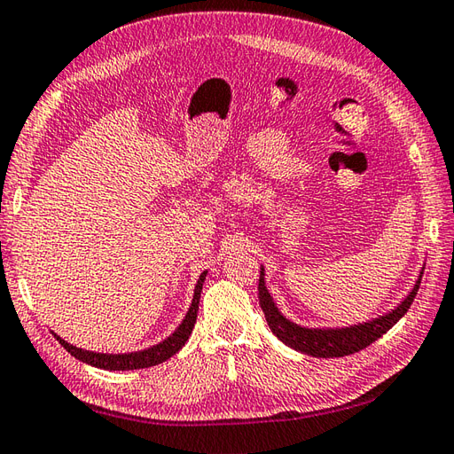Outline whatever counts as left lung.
Instances as JSON below:
<instances>
[{
  "instance_id": "1",
  "label": "left lung",
  "mask_w": 454,
  "mask_h": 454,
  "mask_svg": "<svg viewBox=\"0 0 454 454\" xmlns=\"http://www.w3.org/2000/svg\"><path fill=\"white\" fill-rule=\"evenodd\" d=\"M421 276L423 272H419L418 282L413 284V288L408 295H405V300L402 303H397V308L384 313L380 317L370 319L366 323H358V325H348V327L309 329V327L298 325V323H292L290 319H286L280 313V309L276 308L270 292L266 290L262 266H261V280H258V300H261V308L264 311L268 327L272 329L274 335L278 337L282 343L309 356L335 358V356H347V355L358 353V350L366 348L370 343H374L376 339H380L386 331H390L395 323L408 313L415 294L419 290Z\"/></svg>"
}]
</instances>
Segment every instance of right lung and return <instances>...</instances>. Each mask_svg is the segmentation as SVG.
Listing matches in <instances>:
<instances>
[{
	"instance_id": "obj_1",
	"label": "right lung",
	"mask_w": 454,
	"mask_h": 454,
	"mask_svg": "<svg viewBox=\"0 0 454 454\" xmlns=\"http://www.w3.org/2000/svg\"><path fill=\"white\" fill-rule=\"evenodd\" d=\"M206 276H207V270H203L200 274L196 290H193L192 305L186 313V317H184L178 325V329H176L168 339H164L162 343L154 345L151 348L137 350V353H125V355H106V353H94V350H84V348L74 347V345L67 343L62 337H59L57 333H52V335L57 337L59 343L67 348L74 358H78V360H82V363H86L90 366L104 368V370H138V368L156 366V364L164 363V360H168L172 355L178 353V350L186 345V340L190 339L192 329H193V325H196L200 295H201L203 282H206Z\"/></svg>"
}]
</instances>
